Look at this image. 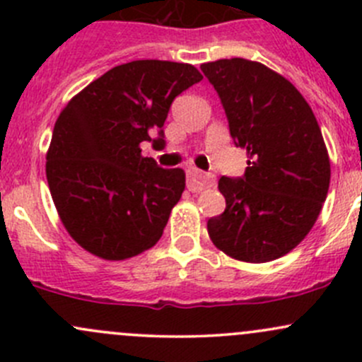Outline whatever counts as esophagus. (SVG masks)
Listing matches in <instances>:
<instances>
[{
  "instance_id": "esophagus-1",
  "label": "esophagus",
  "mask_w": 362,
  "mask_h": 362,
  "mask_svg": "<svg viewBox=\"0 0 362 362\" xmlns=\"http://www.w3.org/2000/svg\"><path fill=\"white\" fill-rule=\"evenodd\" d=\"M214 184H215V180L210 177V175H204L198 170L189 171V182H187L189 191L199 192V191H203V189L211 187Z\"/></svg>"
}]
</instances>
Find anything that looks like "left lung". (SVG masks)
I'll list each match as a JSON object with an SVG mask.
<instances>
[{"mask_svg":"<svg viewBox=\"0 0 362 362\" xmlns=\"http://www.w3.org/2000/svg\"><path fill=\"white\" fill-rule=\"evenodd\" d=\"M202 69L235 145L249 158L243 177L218 180L226 210L208 221V235L238 261L282 257L313 228L329 189L331 163L315 115L293 83L264 64L233 57Z\"/></svg>","mask_w":362,"mask_h":362,"instance_id":"obj_1","label":"left lung"}]
</instances>
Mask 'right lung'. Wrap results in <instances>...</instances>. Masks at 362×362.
I'll list each match as a JSON object with an SVG mask.
<instances>
[{"label": "right lung", "instance_id": "obj_1", "mask_svg": "<svg viewBox=\"0 0 362 362\" xmlns=\"http://www.w3.org/2000/svg\"><path fill=\"white\" fill-rule=\"evenodd\" d=\"M203 78L192 64L141 59L112 68L59 113L47 182L61 222L82 249L122 261L159 242L185 189L180 168L141 156L175 98Z\"/></svg>", "mask_w": 362, "mask_h": 362}]
</instances>
